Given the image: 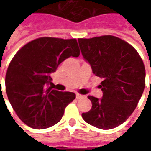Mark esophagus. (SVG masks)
Instances as JSON below:
<instances>
[{
	"label": "esophagus",
	"mask_w": 151,
	"mask_h": 151,
	"mask_svg": "<svg viewBox=\"0 0 151 151\" xmlns=\"http://www.w3.org/2000/svg\"><path fill=\"white\" fill-rule=\"evenodd\" d=\"M84 97H85V96H84L83 95H80V94H78H78H76V98L77 99H82V98H84Z\"/></svg>",
	"instance_id": "esophagus-1"
}]
</instances>
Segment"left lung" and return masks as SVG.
Here are the masks:
<instances>
[{"mask_svg":"<svg viewBox=\"0 0 151 151\" xmlns=\"http://www.w3.org/2000/svg\"><path fill=\"white\" fill-rule=\"evenodd\" d=\"M81 52L94 74L103 79V97L89 95L92 108L82 114L91 125L111 129L123 124L142 95L146 69L136 49L120 38L103 35L78 39Z\"/></svg>","mask_w":151,"mask_h":151,"instance_id":"left-lung-1","label":"left lung"}]
</instances>
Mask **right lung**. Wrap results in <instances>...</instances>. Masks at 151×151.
I'll list each match as a JSON object with an SVG mask.
<instances>
[{
  "instance_id": "add662e5",
  "label": "right lung",
  "mask_w": 151,
  "mask_h": 151,
  "mask_svg": "<svg viewBox=\"0 0 151 151\" xmlns=\"http://www.w3.org/2000/svg\"><path fill=\"white\" fill-rule=\"evenodd\" d=\"M80 55L77 40L41 37L27 43L15 54L5 76L9 101L20 120L43 129L61 120L75 94L52 86L51 73L70 56Z\"/></svg>"
}]
</instances>
